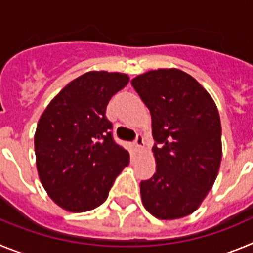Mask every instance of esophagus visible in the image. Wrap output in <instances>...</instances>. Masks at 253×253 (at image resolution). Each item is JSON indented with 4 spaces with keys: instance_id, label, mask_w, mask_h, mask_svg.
<instances>
[{
    "instance_id": "1",
    "label": "esophagus",
    "mask_w": 253,
    "mask_h": 253,
    "mask_svg": "<svg viewBox=\"0 0 253 253\" xmlns=\"http://www.w3.org/2000/svg\"><path fill=\"white\" fill-rule=\"evenodd\" d=\"M143 146H144V138H143L142 134H137L135 140H134V147L137 151H142Z\"/></svg>"
}]
</instances>
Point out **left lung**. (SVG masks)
Returning <instances> with one entry per match:
<instances>
[{"mask_svg": "<svg viewBox=\"0 0 253 253\" xmlns=\"http://www.w3.org/2000/svg\"><path fill=\"white\" fill-rule=\"evenodd\" d=\"M131 84L149 109L156 173L140 182L144 208L158 219L194 213L213 186L222 161L215 102L180 69H157Z\"/></svg>", "mask_w": 253, "mask_h": 253, "instance_id": "obj_1", "label": "left lung"}]
</instances>
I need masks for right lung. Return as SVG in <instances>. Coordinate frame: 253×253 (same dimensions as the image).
<instances>
[{
  "label": "right lung",
  "instance_id": "add662e5",
  "mask_svg": "<svg viewBox=\"0 0 253 253\" xmlns=\"http://www.w3.org/2000/svg\"><path fill=\"white\" fill-rule=\"evenodd\" d=\"M129 77L87 72L69 82L40 116L34 137L39 178L63 209L88 211L107 199L129 165V153L113 138L106 106Z\"/></svg>",
  "mask_w": 253,
  "mask_h": 253
}]
</instances>
